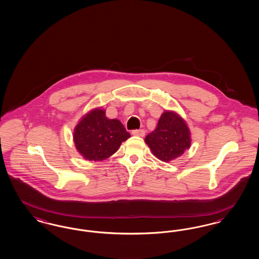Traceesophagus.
Masks as SVG:
<instances>
[{
	"label": "esophagus",
	"mask_w": 259,
	"mask_h": 259,
	"mask_svg": "<svg viewBox=\"0 0 259 259\" xmlns=\"http://www.w3.org/2000/svg\"><path fill=\"white\" fill-rule=\"evenodd\" d=\"M132 134L134 136H138V137H144L146 134V131L144 129H140V130H133Z\"/></svg>",
	"instance_id": "obj_1"
}]
</instances>
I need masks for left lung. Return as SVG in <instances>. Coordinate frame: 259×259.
<instances>
[{
	"instance_id": "left-lung-1",
	"label": "left lung",
	"mask_w": 259,
	"mask_h": 259,
	"mask_svg": "<svg viewBox=\"0 0 259 259\" xmlns=\"http://www.w3.org/2000/svg\"><path fill=\"white\" fill-rule=\"evenodd\" d=\"M145 142L155 157L169 162L190 148V131L178 113L166 111L162 113L156 129L146 137Z\"/></svg>"
}]
</instances>
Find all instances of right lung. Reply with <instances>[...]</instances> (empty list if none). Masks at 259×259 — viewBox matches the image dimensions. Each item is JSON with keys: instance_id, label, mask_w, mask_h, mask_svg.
<instances>
[{"instance_id": "1", "label": "right lung", "mask_w": 259, "mask_h": 259, "mask_svg": "<svg viewBox=\"0 0 259 259\" xmlns=\"http://www.w3.org/2000/svg\"><path fill=\"white\" fill-rule=\"evenodd\" d=\"M130 134L118 119H110L106 111L94 109L75 126L74 142L77 151L89 161L109 158Z\"/></svg>"}]
</instances>
